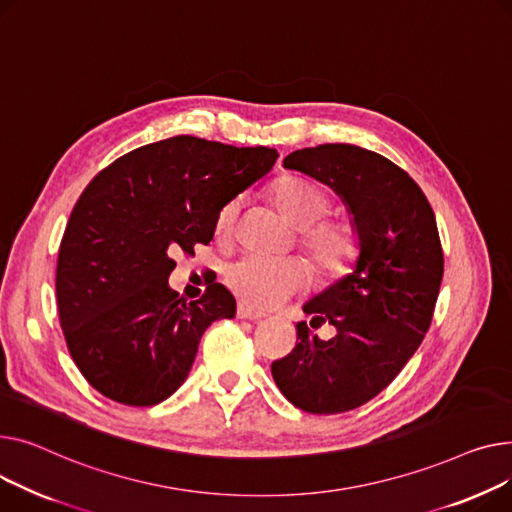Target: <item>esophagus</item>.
I'll return each mask as SVG.
<instances>
[{"label": "esophagus", "mask_w": 512, "mask_h": 512, "mask_svg": "<svg viewBox=\"0 0 512 512\" xmlns=\"http://www.w3.org/2000/svg\"><path fill=\"white\" fill-rule=\"evenodd\" d=\"M237 318H246V320H264V318H266V314H264V312L254 310V308H252V306H248V304H239V306H237Z\"/></svg>", "instance_id": "esophagus-1"}]
</instances>
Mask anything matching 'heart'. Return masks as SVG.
<instances>
[{
  "label": "heart",
  "mask_w": 512,
  "mask_h": 512,
  "mask_svg": "<svg viewBox=\"0 0 512 512\" xmlns=\"http://www.w3.org/2000/svg\"><path fill=\"white\" fill-rule=\"evenodd\" d=\"M273 198L283 215L304 229V246L314 256L316 264L328 275H341L357 256V239L351 225L343 221L318 223L328 210V194L306 179L281 177L273 186ZM242 198H233L221 206L215 229L219 237H227L237 221ZM313 227L310 228L309 225ZM227 287L244 304L266 310L275 308L293 295L302 293L310 283L308 266L297 258H268L246 254L225 268Z\"/></svg>",
  "instance_id": "1"
}]
</instances>
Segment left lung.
<instances>
[{
    "label": "left lung",
    "instance_id": "left-lung-1",
    "mask_svg": "<svg viewBox=\"0 0 512 512\" xmlns=\"http://www.w3.org/2000/svg\"><path fill=\"white\" fill-rule=\"evenodd\" d=\"M283 167L343 200L359 254L351 273L304 304L310 326L333 324L335 337L322 341L299 322V343L270 370L295 407L318 415L351 411L395 380L432 322L444 273L436 217L401 167L366 148H302Z\"/></svg>",
    "mask_w": 512,
    "mask_h": 512
}]
</instances>
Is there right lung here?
I'll use <instances>...</instances> for the list:
<instances>
[{
	"mask_svg": "<svg viewBox=\"0 0 512 512\" xmlns=\"http://www.w3.org/2000/svg\"><path fill=\"white\" fill-rule=\"evenodd\" d=\"M268 146L173 136L119 157L78 198L57 256V310L74 364L111 401L150 407L192 370L204 330L235 316L210 283L196 302L169 287L171 254L215 235L223 204L273 169Z\"/></svg>",
	"mask_w": 512,
	"mask_h": 512,
	"instance_id": "1",
	"label": "right lung"
}]
</instances>
